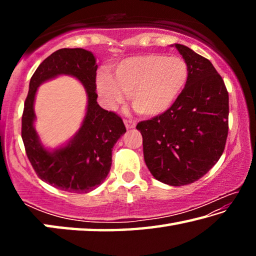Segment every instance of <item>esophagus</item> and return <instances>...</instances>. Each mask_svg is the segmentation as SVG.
I'll return each mask as SVG.
<instances>
[{
    "label": "esophagus",
    "instance_id": "34e87169",
    "mask_svg": "<svg viewBox=\"0 0 256 256\" xmlns=\"http://www.w3.org/2000/svg\"><path fill=\"white\" fill-rule=\"evenodd\" d=\"M124 124H125V126H126L128 130L136 128V122H134V120H124Z\"/></svg>",
    "mask_w": 256,
    "mask_h": 256
}]
</instances>
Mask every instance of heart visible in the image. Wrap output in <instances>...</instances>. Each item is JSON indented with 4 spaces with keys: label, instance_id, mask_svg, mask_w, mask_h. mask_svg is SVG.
Wrapping results in <instances>:
<instances>
[{
    "label": "heart",
    "instance_id": "b5f03b06",
    "mask_svg": "<svg viewBox=\"0 0 256 256\" xmlns=\"http://www.w3.org/2000/svg\"><path fill=\"white\" fill-rule=\"evenodd\" d=\"M188 79V66L180 56L144 54L120 62L114 78L99 73L97 90L108 108L122 102L125 92L138 114L154 116L175 102Z\"/></svg>",
    "mask_w": 256,
    "mask_h": 256
}]
</instances>
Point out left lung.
Returning <instances> with one entry per match:
<instances>
[{
  "instance_id": "left-lung-1",
  "label": "left lung",
  "mask_w": 256,
  "mask_h": 256,
  "mask_svg": "<svg viewBox=\"0 0 256 256\" xmlns=\"http://www.w3.org/2000/svg\"><path fill=\"white\" fill-rule=\"evenodd\" d=\"M188 66V79L166 112L138 123L146 167L156 180L182 186L214 166L228 136L229 97L209 60L188 46L174 45Z\"/></svg>"
}]
</instances>
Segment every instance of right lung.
I'll use <instances>...</instances> for the list:
<instances>
[{
    "label": "right lung",
    "instance_id": "right-lung-1",
    "mask_svg": "<svg viewBox=\"0 0 256 256\" xmlns=\"http://www.w3.org/2000/svg\"><path fill=\"white\" fill-rule=\"evenodd\" d=\"M97 68L92 52L84 48L56 50L34 71L24 102L21 136L29 162L42 180L70 193H88L105 180L112 166V146L126 132L118 114L98 105ZM60 74L74 76L84 84L88 105L82 128L72 140L50 152L41 144L33 128V102L38 86Z\"/></svg>",
    "mask_w": 256,
    "mask_h": 256
}]
</instances>
